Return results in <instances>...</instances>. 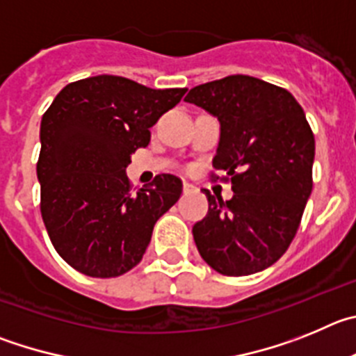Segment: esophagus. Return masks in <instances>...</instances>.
<instances>
[{"label": "esophagus", "instance_id": "1", "mask_svg": "<svg viewBox=\"0 0 356 356\" xmlns=\"http://www.w3.org/2000/svg\"><path fill=\"white\" fill-rule=\"evenodd\" d=\"M182 190H184V193H190V191L195 190V186L190 184V182L184 181V184H182Z\"/></svg>", "mask_w": 356, "mask_h": 356}]
</instances>
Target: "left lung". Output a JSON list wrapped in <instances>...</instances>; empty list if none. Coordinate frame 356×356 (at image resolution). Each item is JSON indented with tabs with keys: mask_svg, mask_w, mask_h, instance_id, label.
I'll return each instance as SVG.
<instances>
[{
	"mask_svg": "<svg viewBox=\"0 0 356 356\" xmlns=\"http://www.w3.org/2000/svg\"><path fill=\"white\" fill-rule=\"evenodd\" d=\"M184 101L220 120L213 166L234 191L223 202L204 190L209 211L193 225L195 245L227 277L266 270L289 248L312 191L316 143L303 108L286 88L243 74L195 86Z\"/></svg>",
	"mask_w": 356,
	"mask_h": 356,
	"instance_id": "left-lung-1",
	"label": "left lung"
}]
</instances>
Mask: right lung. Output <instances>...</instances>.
Returning <instances> with one entry per match:
<instances>
[{"mask_svg": "<svg viewBox=\"0 0 356 356\" xmlns=\"http://www.w3.org/2000/svg\"><path fill=\"white\" fill-rule=\"evenodd\" d=\"M186 88L154 90L120 76L69 83L40 122V213L60 257L79 273L120 277L142 261L159 216L179 200L182 181L156 175L133 190L131 154Z\"/></svg>", "mask_w": 356, "mask_h": 356, "instance_id": "add662e5", "label": "right lung"}]
</instances>
